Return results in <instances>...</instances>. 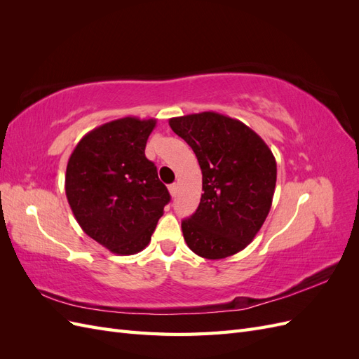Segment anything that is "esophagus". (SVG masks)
<instances>
[{
  "instance_id": "obj_1",
  "label": "esophagus",
  "mask_w": 359,
  "mask_h": 359,
  "mask_svg": "<svg viewBox=\"0 0 359 359\" xmlns=\"http://www.w3.org/2000/svg\"><path fill=\"white\" fill-rule=\"evenodd\" d=\"M177 191H178V184H177V182L170 184V186H169V193H170V196H175Z\"/></svg>"
}]
</instances>
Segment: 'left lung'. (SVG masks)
Segmentation results:
<instances>
[{
    "label": "left lung",
    "mask_w": 359,
    "mask_h": 359,
    "mask_svg": "<svg viewBox=\"0 0 359 359\" xmlns=\"http://www.w3.org/2000/svg\"><path fill=\"white\" fill-rule=\"evenodd\" d=\"M169 126L191 147L202 170L203 194L196 212L181 223L184 240L211 260L241 252L273 205V151L244 123L217 112L170 118Z\"/></svg>",
    "instance_id": "1"
}]
</instances>
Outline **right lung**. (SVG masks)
I'll return each mask as SVG.
<instances>
[{"mask_svg": "<svg viewBox=\"0 0 359 359\" xmlns=\"http://www.w3.org/2000/svg\"><path fill=\"white\" fill-rule=\"evenodd\" d=\"M156 124L154 118L136 116L102 124L79 140L67 163L66 196L74 219L116 255L142 252L170 201L145 157Z\"/></svg>", "mask_w": 359, "mask_h": 359, "instance_id": "obj_1", "label": "right lung"}]
</instances>
